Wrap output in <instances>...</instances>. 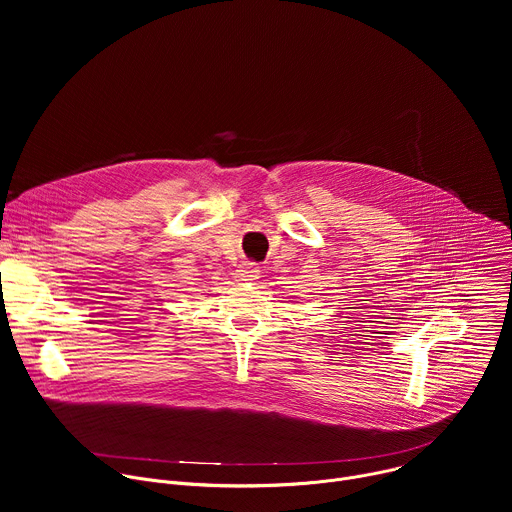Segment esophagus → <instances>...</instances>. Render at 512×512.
<instances>
[{"mask_svg": "<svg viewBox=\"0 0 512 512\" xmlns=\"http://www.w3.org/2000/svg\"><path fill=\"white\" fill-rule=\"evenodd\" d=\"M259 275H261V269L255 265V263H243L239 269H237V279L239 281H253V279H259Z\"/></svg>", "mask_w": 512, "mask_h": 512, "instance_id": "1", "label": "esophagus"}]
</instances>
